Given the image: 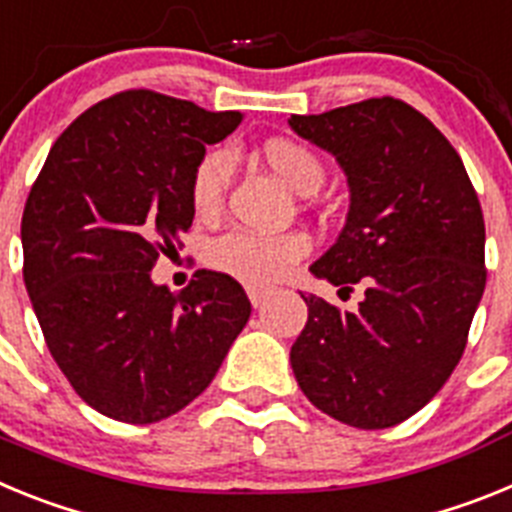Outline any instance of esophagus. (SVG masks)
I'll return each instance as SVG.
<instances>
[{
    "instance_id": "1",
    "label": "esophagus",
    "mask_w": 512,
    "mask_h": 512,
    "mask_svg": "<svg viewBox=\"0 0 512 512\" xmlns=\"http://www.w3.org/2000/svg\"><path fill=\"white\" fill-rule=\"evenodd\" d=\"M269 297V289L264 287H248V300H251L253 307H261V302Z\"/></svg>"
}]
</instances>
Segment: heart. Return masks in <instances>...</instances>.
I'll return each mask as SVG.
<instances>
[{"instance_id":"1","label":"heart","mask_w":512,"mask_h":512,"mask_svg":"<svg viewBox=\"0 0 512 512\" xmlns=\"http://www.w3.org/2000/svg\"><path fill=\"white\" fill-rule=\"evenodd\" d=\"M261 158L274 174L297 194L318 192L325 179V166L312 148L300 140L271 138L261 146ZM233 179V153L215 146L202 153L189 174V205L200 220H215L225 205ZM312 243L300 230L264 235L251 230H230L217 235L207 246L205 259L220 274L251 287H269L295 269Z\"/></svg>"}]
</instances>
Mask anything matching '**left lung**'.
Masks as SVG:
<instances>
[{"mask_svg":"<svg viewBox=\"0 0 512 512\" xmlns=\"http://www.w3.org/2000/svg\"><path fill=\"white\" fill-rule=\"evenodd\" d=\"M302 138L338 158L351 187L341 238L310 271L354 292L356 312L305 297L292 372L330 418L374 431L436 397L467 348L485 292V217L446 135L415 107L372 97L292 115Z\"/></svg>","mask_w":512,"mask_h":512,"instance_id":"obj_1","label":"left lung"}]
</instances>
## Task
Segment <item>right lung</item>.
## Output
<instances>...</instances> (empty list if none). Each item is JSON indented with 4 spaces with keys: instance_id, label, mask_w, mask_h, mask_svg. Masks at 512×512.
<instances>
[{
    "instance_id": "1",
    "label": "right lung",
    "mask_w": 512,
    "mask_h": 512,
    "mask_svg": "<svg viewBox=\"0 0 512 512\" xmlns=\"http://www.w3.org/2000/svg\"><path fill=\"white\" fill-rule=\"evenodd\" d=\"M187 99L128 89L58 135L22 212V277L40 330L81 400L158 423L205 392L251 315L233 277L197 269L182 292L151 282L192 228L189 174L241 125Z\"/></svg>"
}]
</instances>
